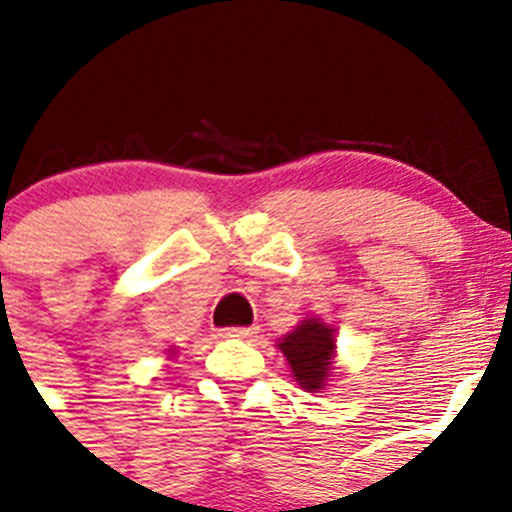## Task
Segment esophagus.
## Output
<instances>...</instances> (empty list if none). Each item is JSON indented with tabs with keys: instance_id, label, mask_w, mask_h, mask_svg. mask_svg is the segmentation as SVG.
I'll use <instances>...</instances> for the list:
<instances>
[{
	"instance_id": "esophagus-1",
	"label": "esophagus",
	"mask_w": 512,
	"mask_h": 512,
	"mask_svg": "<svg viewBox=\"0 0 512 512\" xmlns=\"http://www.w3.org/2000/svg\"><path fill=\"white\" fill-rule=\"evenodd\" d=\"M221 338H233V340H250L255 338V328H223Z\"/></svg>"
}]
</instances>
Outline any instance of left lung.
<instances>
[{
  "mask_svg": "<svg viewBox=\"0 0 512 512\" xmlns=\"http://www.w3.org/2000/svg\"><path fill=\"white\" fill-rule=\"evenodd\" d=\"M279 350L289 362L291 374L301 389L316 393L328 381L335 357V328L320 318H306L296 325L294 333L279 340Z\"/></svg>",
  "mask_w": 512,
  "mask_h": 512,
  "instance_id": "8db88e82",
  "label": "left lung"
}]
</instances>
